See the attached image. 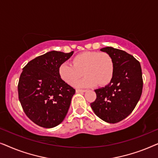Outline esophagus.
I'll list each match as a JSON object with an SVG mask.
<instances>
[{"label": "esophagus", "instance_id": "1", "mask_svg": "<svg viewBox=\"0 0 158 158\" xmlns=\"http://www.w3.org/2000/svg\"><path fill=\"white\" fill-rule=\"evenodd\" d=\"M85 91L86 90H84V89H76V93H84Z\"/></svg>", "mask_w": 158, "mask_h": 158}]
</instances>
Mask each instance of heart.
Segmentation results:
<instances>
[{"instance_id": "heart-1", "label": "heart", "mask_w": 158, "mask_h": 158, "mask_svg": "<svg viewBox=\"0 0 158 158\" xmlns=\"http://www.w3.org/2000/svg\"><path fill=\"white\" fill-rule=\"evenodd\" d=\"M115 64L111 56L107 52L97 51L77 54L72 59V64L63 62L58 68V74L64 83L83 88L96 84L101 87L109 85L113 80ZM82 72L85 76L77 80Z\"/></svg>"}]
</instances>
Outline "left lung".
Listing matches in <instances>:
<instances>
[{"instance_id": "1", "label": "left lung", "mask_w": 158, "mask_h": 158, "mask_svg": "<svg viewBox=\"0 0 158 158\" xmlns=\"http://www.w3.org/2000/svg\"><path fill=\"white\" fill-rule=\"evenodd\" d=\"M101 51L109 53L115 64L111 83L95 90L96 98L90 106L97 116L108 123L119 122L135 109L141 97L143 80L139 62L121 49L107 47Z\"/></svg>"}]
</instances>
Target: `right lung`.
<instances>
[{
	"label": "right lung",
	"mask_w": 158,
	"mask_h": 158,
	"mask_svg": "<svg viewBox=\"0 0 158 158\" xmlns=\"http://www.w3.org/2000/svg\"><path fill=\"white\" fill-rule=\"evenodd\" d=\"M73 54L51 51L27 64L19 77V99L30 120L52 128L64 120L75 90L58 74L60 64Z\"/></svg>",
	"instance_id": "right-lung-1"
}]
</instances>
